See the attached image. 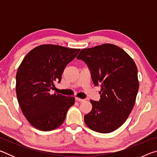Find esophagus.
<instances>
[{
    "label": "esophagus",
    "instance_id": "34e87169",
    "mask_svg": "<svg viewBox=\"0 0 157 157\" xmlns=\"http://www.w3.org/2000/svg\"><path fill=\"white\" fill-rule=\"evenodd\" d=\"M75 100H76V101H78V102H84V99H81V98H78V97H76V98H75Z\"/></svg>",
    "mask_w": 157,
    "mask_h": 157
}]
</instances>
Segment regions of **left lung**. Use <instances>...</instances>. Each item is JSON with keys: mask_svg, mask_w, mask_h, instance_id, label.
<instances>
[{"mask_svg": "<svg viewBox=\"0 0 157 157\" xmlns=\"http://www.w3.org/2000/svg\"><path fill=\"white\" fill-rule=\"evenodd\" d=\"M86 63L95 86L100 85V99L91 100L92 109L84 116L90 129L110 133L119 128L134 107L139 83L132 58L113 44L82 49L77 57Z\"/></svg>", "mask_w": 157, "mask_h": 157, "instance_id": "1", "label": "left lung"}]
</instances>
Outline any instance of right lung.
Instances as JSON below:
<instances>
[{
	"mask_svg": "<svg viewBox=\"0 0 157 157\" xmlns=\"http://www.w3.org/2000/svg\"><path fill=\"white\" fill-rule=\"evenodd\" d=\"M80 49L52 44L34 48L24 57L16 75V92L23 115L34 127L50 131L64 121L75 98L51 94L66 65Z\"/></svg>",
	"mask_w": 157,
	"mask_h": 157,
	"instance_id": "obj_1",
	"label": "right lung"
}]
</instances>
